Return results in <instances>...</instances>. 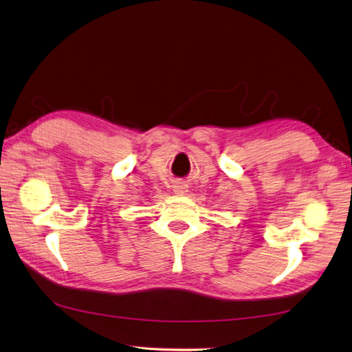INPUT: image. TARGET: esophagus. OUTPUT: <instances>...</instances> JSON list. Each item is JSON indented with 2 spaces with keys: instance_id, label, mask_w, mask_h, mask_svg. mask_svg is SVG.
I'll return each mask as SVG.
<instances>
[{
  "instance_id": "1",
  "label": "esophagus",
  "mask_w": 352,
  "mask_h": 352,
  "mask_svg": "<svg viewBox=\"0 0 352 352\" xmlns=\"http://www.w3.org/2000/svg\"><path fill=\"white\" fill-rule=\"evenodd\" d=\"M174 192L177 194V195H184L188 192V184L186 183H183V182H175L174 183Z\"/></svg>"
}]
</instances>
